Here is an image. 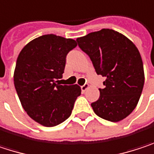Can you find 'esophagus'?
<instances>
[{
  "label": "esophagus",
  "mask_w": 154,
  "mask_h": 154,
  "mask_svg": "<svg viewBox=\"0 0 154 154\" xmlns=\"http://www.w3.org/2000/svg\"><path fill=\"white\" fill-rule=\"evenodd\" d=\"M88 88V84H84L83 86L81 87V89H82V91L84 93V92L87 90V88Z\"/></svg>",
  "instance_id": "obj_1"
}]
</instances>
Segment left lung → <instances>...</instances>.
<instances>
[{"mask_svg":"<svg viewBox=\"0 0 154 154\" xmlns=\"http://www.w3.org/2000/svg\"><path fill=\"white\" fill-rule=\"evenodd\" d=\"M98 75L106 77L99 98L91 103L95 113L120 122L136 108L144 82L143 61L135 44L123 34L102 29L76 40Z\"/></svg>","mask_w":154,"mask_h":154,"instance_id":"left-lung-1","label":"left lung"}]
</instances>
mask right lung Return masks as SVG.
Masks as SVG:
<instances>
[{
  "mask_svg": "<svg viewBox=\"0 0 154 154\" xmlns=\"http://www.w3.org/2000/svg\"><path fill=\"white\" fill-rule=\"evenodd\" d=\"M77 46L72 39L55 34L40 36L26 45L18 55L14 85L21 105L36 122L54 127L72 113L81 88L60 85L67 54Z\"/></svg>",
  "mask_w": 154,
  "mask_h": 154,
  "instance_id": "1",
  "label": "right lung"
}]
</instances>
